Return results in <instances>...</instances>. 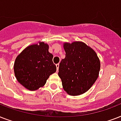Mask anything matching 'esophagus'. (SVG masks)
<instances>
[{
	"mask_svg": "<svg viewBox=\"0 0 121 121\" xmlns=\"http://www.w3.org/2000/svg\"><path fill=\"white\" fill-rule=\"evenodd\" d=\"M56 70H57V72H58V68H59V63L56 65Z\"/></svg>",
	"mask_w": 121,
	"mask_h": 121,
	"instance_id": "esophagus-1",
	"label": "esophagus"
}]
</instances>
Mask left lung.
Returning <instances> with one entry per match:
<instances>
[{"label": "left lung", "mask_w": 121, "mask_h": 121, "mask_svg": "<svg viewBox=\"0 0 121 121\" xmlns=\"http://www.w3.org/2000/svg\"><path fill=\"white\" fill-rule=\"evenodd\" d=\"M65 58L61 61L58 75L63 88L70 95H79L88 91L99 74L100 62L94 49L85 43H65Z\"/></svg>", "instance_id": "left-lung-1"}]
</instances>
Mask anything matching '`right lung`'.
<instances>
[{"mask_svg": "<svg viewBox=\"0 0 121 121\" xmlns=\"http://www.w3.org/2000/svg\"><path fill=\"white\" fill-rule=\"evenodd\" d=\"M44 42L26 48L16 58L14 74L17 81L29 90H36L45 85L51 74L56 71L53 55Z\"/></svg>", "mask_w": 121, "mask_h": 121, "instance_id": "right-lung-1", "label": "right lung"}]
</instances>
